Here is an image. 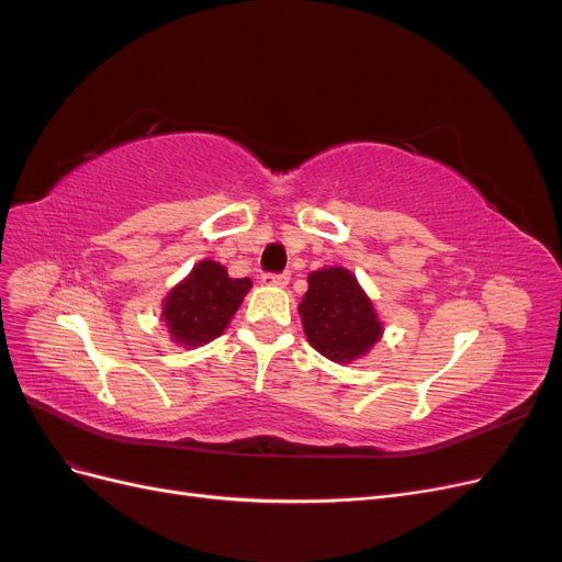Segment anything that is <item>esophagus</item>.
Wrapping results in <instances>:
<instances>
[{"instance_id":"obj_1","label":"esophagus","mask_w":562,"mask_h":562,"mask_svg":"<svg viewBox=\"0 0 562 562\" xmlns=\"http://www.w3.org/2000/svg\"><path fill=\"white\" fill-rule=\"evenodd\" d=\"M288 281H291V277L285 274H262V283L265 285H274V288H283V285H288Z\"/></svg>"}]
</instances>
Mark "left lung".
<instances>
[{"mask_svg": "<svg viewBox=\"0 0 562 562\" xmlns=\"http://www.w3.org/2000/svg\"><path fill=\"white\" fill-rule=\"evenodd\" d=\"M300 302L307 342L335 363H351L375 347L384 326L359 279L345 267L312 271Z\"/></svg>", "mask_w": 562, "mask_h": 562, "instance_id": "obj_1", "label": "left lung"}]
</instances>
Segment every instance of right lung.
Returning <instances> with one entry per match:
<instances>
[{
	"instance_id": "1",
	"label": "right lung",
	"mask_w": 562,
	"mask_h": 562,
	"mask_svg": "<svg viewBox=\"0 0 562 562\" xmlns=\"http://www.w3.org/2000/svg\"><path fill=\"white\" fill-rule=\"evenodd\" d=\"M250 279H232L227 267L201 260L161 302V321L176 345L196 349L225 333L250 291Z\"/></svg>"
}]
</instances>
